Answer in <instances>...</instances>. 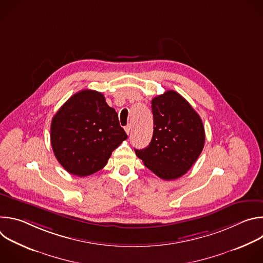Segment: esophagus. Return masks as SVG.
Listing matches in <instances>:
<instances>
[{"label": "esophagus", "instance_id": "34e87169", "mask_svg": "<svg viewBox=\"0 0 263 263\" xmlns=\"http://www.w3.org/2000/svg\"><path fill=\"white\" fill-rule=\"evenodd\" d=\"M131 129H132V128H131V126H130V125H128V126H126V127H125V131H126V133H127L128 135L130 134Z\"/></svg>", "mask_w": 263, "mask_h": 263}]
</instances>
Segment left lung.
<instances>
[{"mask_svg":"<svg viewBox=\"0 0 263 263\" xmlns=\"http://www.w3.org/2000/svg\"><path fill=\"white\" fill-rule=\"evenodd\" d=\"M153 137L135 153L144 165L163 180L187 173L199 158L205 143L200 116L181 95L167 90L152 100Z\"/></svg>","mask_w":263,"mask_h":263,"instance_id":"1","label":"left lung"}]
</instances>
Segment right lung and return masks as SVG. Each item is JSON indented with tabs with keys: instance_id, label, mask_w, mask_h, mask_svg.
<instances>
[{
	"instance_id": "obj_1",
	"label": "right lung",
	"mask_w": 263,
	"mask_h": 263,
	"mask_svg": "<svg viewBox=\"0 0 263 263\" xmlns=\"http://www.w3.org/2000/svg\"><path fill=\"white\" fill-rule=\"evenodd\" d=\"M127 137L116 110L108 106L103 93L90 89L71 96L51 124L56 159L66 172L78 177L102 170Z\"/></svg>"
}]
</instances>
